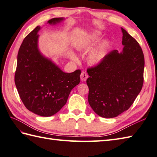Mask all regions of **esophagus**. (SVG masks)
Returning a JSON list of instances; mask_svg holds the SVG:
<instances>
[{"label":"esophagus","mask_w":157,"mask_h":157,"mask_svg":"<svg viewBox=\"0 0 157 157\" xmlns=\"http://www.w3.org/2000/svg\"><path fill=\"white\" fill-rule=\"evenodd\" d=\"M88 78V75L87 73H86V72L85 71H82L81 75H80V78H81V81L82 82H85L86 79H87V78Z\"/></svg>","instance_id":"1"}]
</instances>
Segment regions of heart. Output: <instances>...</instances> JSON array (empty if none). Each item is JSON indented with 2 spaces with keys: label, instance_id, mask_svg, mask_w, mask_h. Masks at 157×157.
Instances as JSON below:
<instances>
[{
  "label": "heart",
  "instance_id": "heart-1",
  "mask_svg": "<svg viewBox=\"0 0 157 157\" xmlns=\"http://www.w3.org/2000/svg\"><path fill=\"white\" fill-rule=\"evenodd\" d=\"M101 34L98 32H95L90 36V37L88 40V41L86 42H90V41H96L97 40L101 37ZM85 44H83L81 45V46H84ZM108 46V42H105L103 44L100 46L98 48L94 50V51H92L90 55H89L88 60L90 63H92V64H98V63H101L103 59H104L105 54H106V48H107ZM71 57L74 59H76L77 57L75 56L72 55Z\"/></svg>",
  "mask_w": 157,
  "mask_h": 157
}]
</instances>
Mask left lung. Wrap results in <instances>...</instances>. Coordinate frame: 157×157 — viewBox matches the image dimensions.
<instances>
[{
  "label": "left lung",
  "mask_w": 157,
  "mask_h": 157,
  "mask_svg": "<svg viewBox=\"0 0 157 157\" xmlns=\"http://www.w3.org/2000/svg\"><path fill=\"white\" fill-rule=\"evenodd\" d=\"M121 32L123 51L113 50L99 64L87 69L88 102L96 114L105 118L115 117L127 111L144 83L142 48L122 28Z\"/></svg>",
  "instance_id": "left-lung-1"
}]
</instances>
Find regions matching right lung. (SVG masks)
Here are the masks:
<instances>
[{
	"mask_svg": "<svg viewBox=\"0 0 157 157\" xmlns=\"http://www.w3.org/2000/svg\"><path fill=\"white\" fill-rule=\"evenodd\" d=\"M52 18L50 24L63 21ZM37 26L23 40L20 46L15 83L20 98L29 111L42 117H50L64 106L70 92L80 82L81 70L65 73L51 60L43 56L38 48Z\"/></svg>",
	"mask_w": 157,
	"mask_h": 157,
	"instance_id": "obj_1",
	"label": "right lung"
}]
</instances>
